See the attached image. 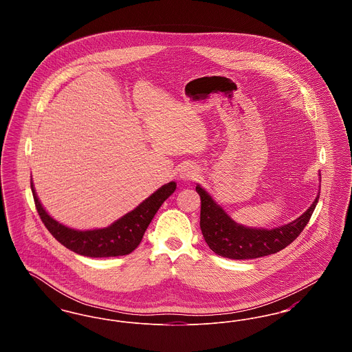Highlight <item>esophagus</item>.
Masks as SVG:
<instances>
[{
	"mask_svg": "<svg viewBox=\"0 0 352 352\" xmlns=\"http://www.w3.org/2000/svg\"><path fill=\"white\" fill-rule=\"evenodd\" d=\"M198 175V168L192 164H184V166L179 168V177L184 181H192Z\"/></svg>",
	"mask_w": 352,
	"mask_h": 352,
	"instance_id": "obj_1",
	"label": "esophagus"
}]
</instances>
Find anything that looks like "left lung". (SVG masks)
Segmentation results:
<instances>
[{"label":"left lung","instance_id":"left-lung-1","mask_svg":"<svg viewBox=\"0 0 352 352\" xmlns=\"http://www.w3.org/2000/svg\"><path fill=\"white\" fill-rule=\"evenodd\" d=\"M195 190L201 197V230L206 243L211 251L232 260L257 258L286 248L303 231L319 199L318 192L313 204L292 223L260 230L237 224L199 184Z\"/></svg>","mask_w":352,"mask_h":352}]
</instances>
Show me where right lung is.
<instances>
[{"label": "right lung", "instance_id": "obj_1", "mask_svg": "<svg viewBox=\"0 0 352 352\" xmlns=\"http://www.w3.org/2000/svg\"><path fill=\"white\" fill-rule=\"evenodd\" d=\"M175 188V182L164 184L148 199L138 204L133 211L128 212L107 228L78 231L51 218L38 199L32 182L36 211L49 232L69 251L87 257H116L133 252L141 243L151 219Z\"/></svg>", "mask_w": 352, "mask_h": 352}]
</instances>
